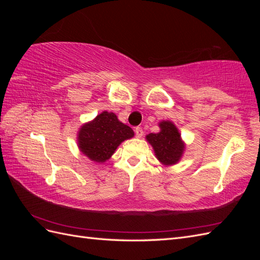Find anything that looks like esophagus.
I'll list each match as a JSON object with an SVG mask.
<instances>
[{
  "mask_svg": "<svg viewBox=\"0 0 260 260\" xmlns=\"http://www.w3.org/2000/svg\"><path fill=\"white\" fill-rule=\"evenodd\" d=\"M135 132H136V137L137 138H142L143 137V129L142 128H141V127H137L136 129H135Z\"/></svg>",
  "mask_w": 260,
  "mask_h": 260,
  "instance_id": "1",
  "label": "esophagus"
}]
</instances>
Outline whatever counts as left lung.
Here are the masks:
<instances>
[{"mask_svg": "<svg viewBox=\"0 0 260 260\" xmlns=\"http://www.w3.org/2000/svg\"><path fill=\"white\" fill-rule=\"evenodd\" d=\"M159 128L158 133L146 136V141L153 146L156 158L165 166H171L182 157L185 145L179 130L171 121H160Z\"/></svg>", "mask_w": 260, "mask_h": 260, "instance_id": "8db88e82", "label": "left lung"}]
</instances>
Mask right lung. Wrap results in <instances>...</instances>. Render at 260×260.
<instances>
[{
	"label": "right lung",
	"instance_id": "1",
	"mask_svg": "<svg viewBox=\"0 0 260 260\" xmlns=\"http://www.w3.org/2000/svg\"><path fill=\"white\" fill-rule=\"evenodd\" d=\"M133 136V130L118 120L114 113L103 112L81 125L78 132V146L92 161L105 162L121 142Z\"/></svg>",
	"mask_w": 260,
	"mask_h": 260
}]
</instances>
